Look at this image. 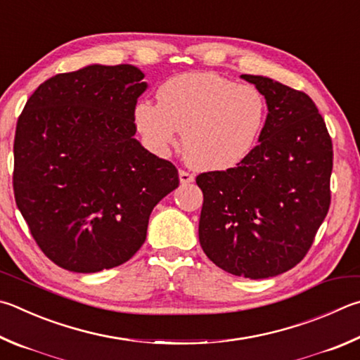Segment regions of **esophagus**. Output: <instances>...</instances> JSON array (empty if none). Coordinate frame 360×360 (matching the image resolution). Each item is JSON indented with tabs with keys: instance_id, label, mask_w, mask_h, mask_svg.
Here are the masks:
<instances>
[{
	"instance_id": "1",
	"label": "esophagus",
	"mask_w": 360,
	"mask_h": 360,
	"mask_svg": "<svg viewBox=\"0 0 360 360\" xmlns=\"http://www.w3.org/2000/svg\"><path fill=\"white\" fill-rule=\"evenodd\" d=\"M179 181L181 184H191V182L195 181V176L192 173L186 172V169H179Z\"/></svg>"
}]
</instances>
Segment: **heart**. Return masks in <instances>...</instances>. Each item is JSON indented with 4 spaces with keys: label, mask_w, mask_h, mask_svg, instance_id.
<instances>
[{
    "label": "heart",
    "mask_w": 360,
    "mask_h": 360,
    "mask_svg": "<svg viewBox=\"0 0 360 360\" xmlns=\"http://www.w3.org/2000/svg\"><path fill=\"white\" fill-rule=\"evenodd\" d=\"M158 102L140 101L134 110L136 127L154 149L182 148L193 167L225 172L253 151L266 121V99L253 84H238L212 72L168 78Z\"/></svg>",
    "instance_id": "1"
}]
</instances>
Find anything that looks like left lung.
Wrapping results in <instances>:
<instances>
[{
  "label": "left lung",
  "instance_id": "left-lung-1",
  "mask_svg": "<svg viewBox=\"0 0 360 360\" xmlns=\"http://www.w3.org/2000/svg\"><path fill=\"white\" fill-rule=\"evenodd\" d=\"M263 93L258 145L238 167L197 176L198 236L220 269L245 278L290 271L310 250L330 206L334 151L309 96L272 78L240 75Z\"/></svg>",
  "mask_w": 360,
  "mask_h": 360
}]
</instances>
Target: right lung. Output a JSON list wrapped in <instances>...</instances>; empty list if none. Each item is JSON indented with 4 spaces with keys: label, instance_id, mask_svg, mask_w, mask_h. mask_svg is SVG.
<instances>
[{
    "label": "right lung",
    "instance_id": "1",
    "mask_svg": "<svg viewBox=\"0 0 360 360\" xmlns=\"http://www.w3.org/2000/svg\"><path fill=\"white\" fill-rule=\"evenodd\" d=\"M130 66L91 64L39 84L17 121L14 195L55 264L91 274L126 263L178 169L134 139L148 84Z\"/></svg>",
    "mask_w": 360,
    "mask_h": 360
}]
</instances>
